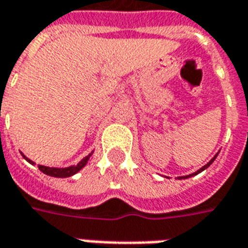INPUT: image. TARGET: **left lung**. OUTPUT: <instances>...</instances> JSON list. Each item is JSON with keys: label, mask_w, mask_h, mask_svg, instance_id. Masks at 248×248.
Instances as JSON below:
<instances>
[{"label": "left lung", "mask_w": 248, "mask_h": 248, "mask_svg": "<svg viewBox=\"0 0 248 248\" xmlns=\"http://www.w3.org/2000/svg\"><path fill=\"white\" fill-rule=\"evenodd\" d=\"M217 156H218V153H217V154H215V155H214V158H211V159H210V161H208L207 163H206V165H204V166L201 167V169H199V170H198V171L192 172V174H188V175H183V177H178V179H187V178L194 177V175H197V174H199V172H202L203 170H206V169H207V167L210 166V165H211V163H213L214 161H215V158H217Z\"/></svg>", "instance_id": "obj_1"}]
</instances>
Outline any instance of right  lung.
Listing matches in <instances>:
<instances>
[{
    "label": "right lung",
    "instance_id": "right-lung-1",
    "mask_svg": "<svg viewBox=\"0 0 248 248\" xmlns=\"http://www.w3.org/2000/svg\"><path fill=\"white\" fill-rule=\"evenodd\" d=\"M22 154V153H21ZM22 156H24L26 161L29 162V163H31V165H34V162L31 161V159H29L28 156L24 155L22 154ZM92 156V154H89L87 156H85L83 159H82L78 165H74V166H69V167H49V166H42V165H38V169H40L41 171L44 172V174H46V175H50V177H54V178H69L71 177V175H74V174H77V172L79 171L81 169H83V167L86 166L87 161H89V158Z\"/></svg>",
    "mask_w": 248,
    "mask_h": 248
}]
</instances>
